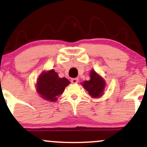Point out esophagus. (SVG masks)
<instances>
[{"instance_id": "esophagus-1", "label": "esophagus", "mask_w": 147, "mask_h": 147, "mask_svg": "<svg viewBox=\"0 0 147 147\" xmlns=\"http://www.w3.org/2000/svg\"><path fill=\"white\" fill-rule=\"evenodd\" d=\"M78 78H72V79H71V82L73 83V84H76V83L78 82Z\"/></svg>"}]
</instances>
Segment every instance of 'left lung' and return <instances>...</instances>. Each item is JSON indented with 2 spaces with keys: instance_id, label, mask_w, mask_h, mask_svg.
Returning a JSON list of instances; mask_svg holds the SVG:
<instances>
[{
  "instance_id": "left-lung-1",
  "label": "left lung",
  "mask_w": 147,
  "mask_h": 147,
  "mask_svg": "<svg viewBox=\"0 0 147 147\" xmlns=\"http://www.w3.org/2000/svg\"><path fill=\"white\" fill-rule=\"evenodd\" d=\"M90 80L88 81H84L82 83L83 87L88 92L89 94L93 98H97L103 94L105 90V82L102 77L94 70L90 72Z\"/></svg>"
}]
</instances>
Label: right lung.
I'll use <instances>...</instances> for the list:
<instances>
[{"label": "right lung", "mask_w": 147, "mask_h": 147, "mask_svg": "<svg viewBox=\"0 0 147 147\" xmlns=\"http://www.w3.org/2000/svg\"><path fill=\"white\" fill-rule=\"evenodd\" d=\"M69 83L67 79L59 78L57 72L51 69L40 75L37 81V91L45 100L55 102Z\"/></svg>", "instance_id": "right-lung-1"}]
</instances>
